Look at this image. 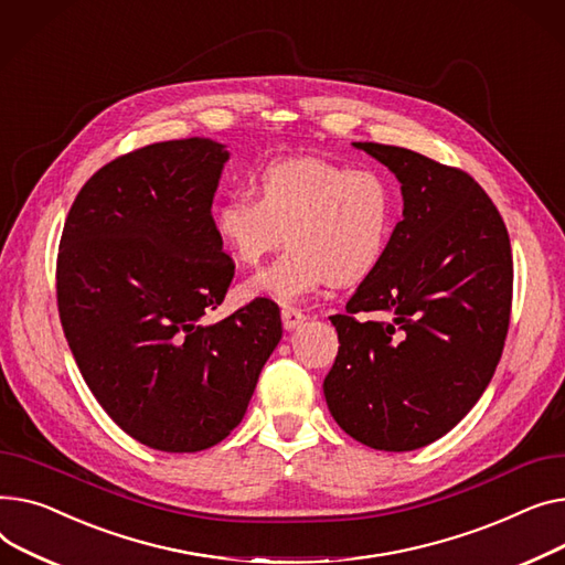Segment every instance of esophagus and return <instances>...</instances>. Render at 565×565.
Returning a JSON list of instances; mask_svg holds the SVG:
<instances>
[{
    "label": "esophagus",
    "mask_w": 565,
    "mask_h": 565,
    "mask_svg": "<svg viewBox=\"0 0 565 565\" xmlns=\"http://www.w3.org/2000/svg\"><path fill=\"white\" fill-rule=\"evenodd\" d=\"M280 315H282V323H285L287 330H294L306 321V315L301 310H296V308H282Z\"/></svg>",
    "instance_id": "obj_1"
}]
</instances>
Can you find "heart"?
I'll use <instances>...</instances> for the list:
<instances>
[{
	"label": "heart",
	"instance_id": "b5f03b06",
	"mask_svg": "<svg viewBox=\"0 0 565 565\" xmlns=\"http://www.w3.org/2000/svg\"><path fill=\"white\" fill-rule=\"evenodd\" d=\"M250 193L216 203L218 244L244 267H259L287 237V250L244 285L250 298L289 306L328 282H358L379 269L392 232L396 201L376 171L303 157L262 169Z\"/></svg>",
	"mask_w": 565,
	"mask_h": 565
}]
</instances>
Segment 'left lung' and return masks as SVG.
I'll use <instances>...</instances> for the list:
<instances>
[{
    "label": "left lung",
    "instance_id": "1",
    "mask_svg": "<svg viewBox=\"0 0 565 565\" xmlns=\"http://www.w3.org/2000/svg\"><path fill=\"white\" fill-rule=\"evenodd\" d=\"M402 182L404 218L344 315L323 381L330 415L381 451L436 443L466 417L502 358L513 294L507 225L488 193L419 152L353 143ZM358 311L377 319L360 322Z\"/></svg>",
    "mask_w": 565,
    "mask_h": 565
}]
</instances>
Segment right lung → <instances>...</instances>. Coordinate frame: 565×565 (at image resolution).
I'll list each match as a JSON object with an SVG mask.
<instances>
[{
  "mask_svg": "<svg viewBox=\"0 0 565 565\" xmlns=\"http://www.w3.org/2000/svg\"><path fill=\"white\" fill-rule=\"evenodd\" d=\"M227 159L223 143L203 137L118 157L82 186L63 225L65 340L97 404L159 451L227 438L282 338L269 298L203 323L235 276L212 225Z\"/></svg>",
  "mask_w": 565,
  "mask_h": 565,
  "instance_id": "right-lung-1",
  "label": "right lung"
}]
</instances>
